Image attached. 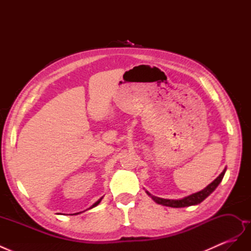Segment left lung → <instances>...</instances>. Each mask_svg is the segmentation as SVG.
<instances>
[{
	"label": "left lung",
	"mask_w": 251,
	"mask_h": 251,
	"mask_svg": "<svg viewBox=\"0 0 251 251\" xmlns=\"http://www.w3.org/2000/svg\"><path fill=\"white\" fill-rule=\"evenodd\" d=\"M226 172V168L223 170V172L219 175V176L211 182L210 184H208L206 187L203 188L202 191L197 192L195 194L189 195L187 197H184L182 199H163V198H159V197L153 196L150 194L148 191L146 193L153 199L157 204H161L164 205V206H169V207H175V208H180V207H188V206H193V205L200 204L203 200H205L207 197L215 191V189L218 187V185L221 183V181L224 177Z\"/></svg>",
	"instance_id": "obj_1"
}]
</instances>
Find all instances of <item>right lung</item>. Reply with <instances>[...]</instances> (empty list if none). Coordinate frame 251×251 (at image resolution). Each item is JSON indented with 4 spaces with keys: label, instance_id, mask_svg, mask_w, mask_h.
Wrapping results in <instances>:
<instances>
[{
    "label": "right lung",
    "instance_id": "right-lung-1",
    "mask_svg": "<svg viewBox=\"0 0 251 251\" xmlns=\"http://www.w3.org/2000/svg\"><path fill=\"white\" fill-rule=\"evenodd\" d=\"M102 198H103V197H101V198H100V200H97V201H96V202H95V203L92 205V206H90L88 209H91V208H93V207L97 206V205L100 204V201L102 200ZM88 209H86V210H88ZM86 210H85V211H86ZM78 214H81V212H76V214H71V215H72V216H74V215H78ZM59 215H62V214H59Z\"/></svg>",
    "mask_w": 251,
    "mask_h": 251
}]
</instances>
